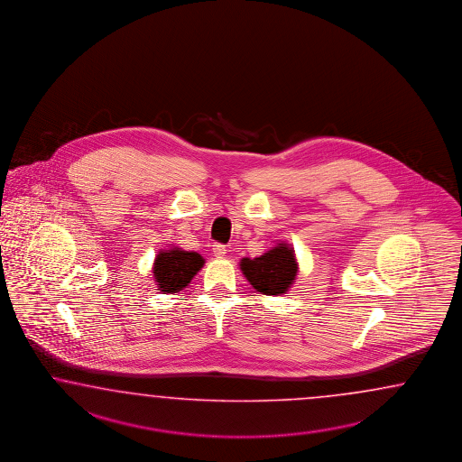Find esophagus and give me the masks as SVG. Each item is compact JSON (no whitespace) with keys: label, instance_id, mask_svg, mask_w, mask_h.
<instances>
[{"label":"esophagus","instance_id":"1","mask_svg":"<svg viewBox=\"0 0 462 462\" xmlns=\"http://www.w3.org/2000/svg\"><path fill=\"white\" fill-rule=\"evenodd\" d=\"M213 254H215V257L224 259L225 255H226V249H225V245L217 244V245H213Z\"/></svg>","mask_w":462,"mask_h":462}]
</instances>
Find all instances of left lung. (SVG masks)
<instances>
[{"mask_svg":"<svg viewBox=\"0 0 462 462\" xmlns=\"http://www.w3.org/2000/svg\"><path fill=\"white\" fill-rule=\"evenodd\" d=\"M238 265L250 286L265 296L287 294L300 271L296 252L286 240H281L259 257L240 259Z\"/></svg>","mask_w":462,"mask_h":462,"instance_id":"obj_1","label":"left lung"}]
</instances>
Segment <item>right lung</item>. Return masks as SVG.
Masks as SVG:
<instances>
[{
	"mask_svg": "<svg viewBox=\"0 0 462 462\" xmlns=\"http://www.w3.org/2000/svg\"><path fill=\"white\" fill-rule=\"evenodd\" d=\"M205 265L199 252L180 247L160 249L152 263L154 284L162 294H175L183 291Z\"/></svg>",
	"mask_w": 462,
	"mask_h": 462,
	"instance_id": "obj_1",
	"label": "right lung"
}]
</instances>
